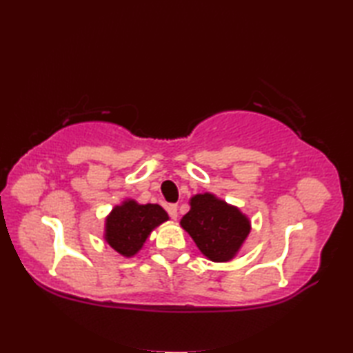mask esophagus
<instances>
[{"label":"esophagus","instance_id":"esophagus-1","mask_svg":"<svg viewBox=\"0 0 353 353\" xmlns=\"http://www.w3.org/2000/svg\"><path fill=\"white\" fill-rule=\"evenodd\" d=\"M167 212H168V215L171 216L172 220H176L177 219V205H168L167 206Z\"/></svg>","mask_w":353,"mask_h":353}]
</instances>
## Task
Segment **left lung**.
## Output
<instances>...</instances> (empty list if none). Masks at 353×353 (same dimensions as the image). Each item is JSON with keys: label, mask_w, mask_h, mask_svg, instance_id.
<instances>
[{"label": "left lung", "mask_w": 353, "mask_h": 353, "mask_svg": "<svg viewBox=\"0 0 353 353\" xmlns=\"http://www.w3.org/2000/svg\"><path fill=\"white\" fill-rule=\"evenodd\" d=\"M181 224L200 252L215 262L234 258L250 232L245 215L212 194L194 196L190 212L183 215Z\"/></svg>", "instance_id": "1"}]
</instances>
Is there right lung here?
<instances>
[{"instance_id":"1","label":"right lung","mask_w":353,"mask_h":353,"mask_svg":"<svg viewBox=\"0 0 353 353\" xmlns=\"http://www.w3.org/2000/svg\"><path fill=\"white\" fill-rule=\"evenodd\" d=\"M168 220V214L159 205H138L129 200L117 206L106 220V241L114 249L133 256L145 243L156 226Z\"/></svg>"}]
</instances>
